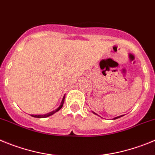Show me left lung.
<instances>
[{"label": "left lung", "instance_id": "1", "mask_svg": "<svg viewBox=\"0 0 155 155\" xmlns=\"http://www.w3.org/2000/svg\"><path fill=\"white\" fill-rule=\"evenodd\" d=\"M94 114H95V113H94ZM122 116H124V115H121V116H119V117H117L114 118V120H115V119H117V118H119V117H122Z\"/></svg>", "mask_w": 155, "mask_h": 155}]
</instances>
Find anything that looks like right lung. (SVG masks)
Masks as SVG:
<instances>
[{
    "label": "right lung",
    "instance_id": "obj_1",
    "mask_svg": "<svg viewBox=\"0 0 155 155\" xmlns=\"http://www.w3.org/2000/svg\"><path fill=\"white\" fill-rule=\"evenodd\" d=\"M64 101H65V97H63V99H62V103H61L60 106L58 107V108L55 110H53L51 111V112L48 113V114H44V115H31V117H37V118H45V117H49V116L52 115V114H54L55 113L58 112L59 110H60L61 108L62 107V106H63V104H64Z\"/></svg>",
    "mask_w": 155,
    "mask_h": 155
}]
</instances>
